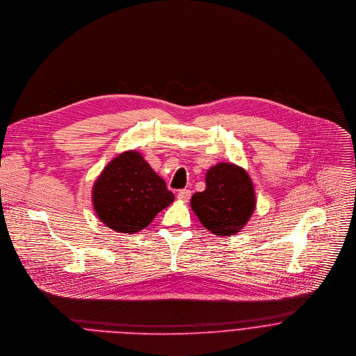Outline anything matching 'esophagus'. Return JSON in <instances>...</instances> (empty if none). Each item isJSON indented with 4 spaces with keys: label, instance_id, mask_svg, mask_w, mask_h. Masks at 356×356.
<instances>
[{
    "label": "esophagus",
    "instance_id": "esophagus-1",
    "mask_svg": "<svg viewBox=\"0 0 356 356\" xmlns=\"http://www.w3.org/2000/svg\"><path fill=\"white\" fill-rule=\"evenodd\" d=\"M191 196H192V192L189 189H181L178 192V199L182 200V202H189Z\"/></svg>",
    "mask_w": 356,
    "mask_h": 356
}]
</instances>
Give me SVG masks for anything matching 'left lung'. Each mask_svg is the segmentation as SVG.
Masks as SVG:
<instances>
[{
    "mask_svg": "<svg viewBox=\"0 0 356 356\" xmlns=\"http://www.w3.org/2000/svg\"><path fill=\"white\" fill-rule=\"evenodd\" d=\"M191 207L211 234L235 235L255 209L252 182L243 168L220 163L207 171L206 189L192 196Z\"/></svg>",
    "mask_w": 356,
    "mask_h": 356,
    "instance_id": "1",
    "label": "left lung"
}]
</instances>
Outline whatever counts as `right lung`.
Instances as JSON below:
<instances>
[{
    "label": "right lung",
    "mask_w": 356,
    "mask_h": 356,
    "mask_svg": "<svg viewBox=\"0 0 356 356\" xmlns=\"http://www.w3.org/2000/svg\"><path fill=\"white\" fill-rule=\"evenodd\" d=\"M174 202L142 154L129 150L113 159L95 181L92 203L99 220L121 234H135Z\"/></svg>",
    "instance_id": "obj_1"
}]
</instances>
